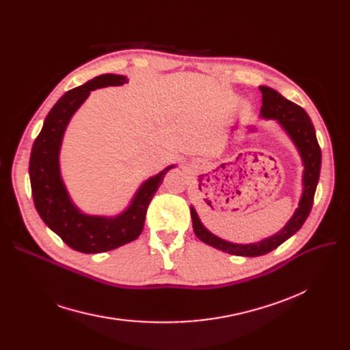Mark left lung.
I'll return each instance as SVG.
<instances>
[{
  "label": "left lung",
  "instance_id": "1",
  "mask_svg": "<svg viewBox=\"0 0 350 350\" xmlns=\"http://www.w3.org/2000/svg\"><path fill=\"white\" fill-rule=\"evenodd\" d=\"M262 94V106L260 118L265 120H275L286 136L291 139L293 146L297 147L299 153L304 170H302V193L299 197V203L297 210L293 211L292 217L288 219L286 224L271 237L264 238L256 243L240 244L227 241L224 238L213 234L203 223L193 206H190L193 230L198 237V240L204 244L214 247L219 251L227 254L240 255V256H260L271 252L282 243H285L289 237L295 234L305 223L308 218L312 204H314V196L319 181L321 173V147L317 140L315 127L312 124L305 110L284 98L280 92L268 86H260Z\"/></svg>",
  "mask_w": 350,
  "mask_h": 350
}]
</instances>
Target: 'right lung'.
Segmentation results:
<instances>
[{
	"label": "right lung",
	"instance_id": "obj_1",
	"mask_svg": "<svg viewBox=\"0 0 350 350\" xmlns=\"http://www.w3.org/2000/svg\"><path fill=\"white\" fill-rule=\"evenodd\" d=\"M127 83V77L105 73L72 89L53 105L45 118L41 133L35 139L29 159V180L33 204L42 221L58 234L72 250L83 254L112 251L140 235L146 211L176 164L144 180L129 206L116 215H96L82 211L65 186L61 173V147L66 127L92 90Z\"/></svg>",
	"mask_w": 350,
	"mask_h": 350
}]
</instances>
